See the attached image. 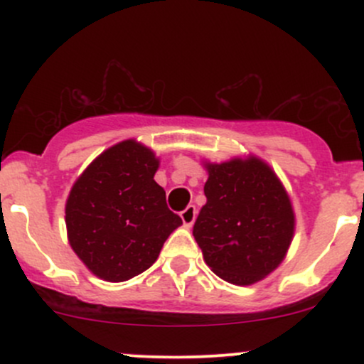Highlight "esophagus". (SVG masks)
Masks as SVG:
<instances>
[{"label": "esophagus", "instance_id": "esophagus-1", "mask_svg": "<svg viewBox=\"0 0 364 364\" xmlns=\"http://www.w3.org/2000/svg\"><path fill=\"white\" fill-rule=\"evenodd\" d=\"M179 215H181L183 224H185L186 228H191V225H193V223H195V219H196V208H195V205H188L185 210H183Z\"/></svg>", "mask_w": 364, "mask_h": 364}]
</instances>
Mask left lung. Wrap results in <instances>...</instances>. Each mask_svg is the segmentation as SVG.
<instances>
[{
  "label": "left lung",
  "instance_id": "left-lung-1",
  "mask_svg": "<svg viewBox=\"0 0 364 364\" xmlns=\"http://www.w3.org/2000/svg\"><path fill=\"white\" fill-rule=\"evenodd\" d=\"M207 203L193 225L203 260L224 281L250 286L274 272L294 236L287 191L258 157L207 162Z\"/></svg>",
  "mask_w": 364,
  "mask_h": 364
}]
</instances>
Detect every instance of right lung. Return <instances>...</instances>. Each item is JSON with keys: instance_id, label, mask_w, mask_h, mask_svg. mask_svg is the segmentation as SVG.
Wrapping results in <instances>:
<instances>
[{"instance_id": "add662e5", "label": "right lung", "mask_w": 364, "mask_h": 364, "mask_svg": "<svg viewBox=\"0 0 364 364\" xmlns=\"http://www.w3.org/2000/svg\"><path fill=\"white\" fill-rule=\"evenodd\" d=\"M157 168L152 150L124 140L95 157L70 191L65 207L70 246L104 281L123 282L145 272L183 224L154 179Z\"/></svg>"}]
</instances>
